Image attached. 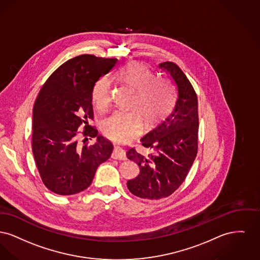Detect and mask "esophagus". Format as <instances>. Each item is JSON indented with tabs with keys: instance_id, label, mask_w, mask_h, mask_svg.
Masks as SVG:
<instances>
[{
	"instance_id": "1",
	"label": "esophagus",
	"mask_w": 260,
	"mask_h": 260,
	"mask_svg": "<svg viewBox=\"0 0 260 260\" xmlns=\"http://www.w3.org/2000/svg\"><path fill=\"white\" fill-rule=\"evenodd\" d=\"M111 157L113 159H120V160H125L126 159V155L124 150L120 147H115L114 150L111 153Z\"/></svg>"
}]
</instances>
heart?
<instances>
[{
  "label": "heart",
  "instance_id": "heart-1",
  "mask_svg": "<svg viewBox=\"0 0 260 260\" xmlns=\"http://www.w3.org/2000/svg\"><path fill=\"white\" fill-rule=\"evenodd\" d=\"M116 80L134 91L129 108L132 110H115L102 122V130L114 141H125L136 136L143 122L150 126L164 118L175 102L172 82L155 74L143 62H130L116 72ZM112 83L102 76L92 88V101L96 109L105 111L111 103Z\"/></svg>",
  "mask_w": 260,
  "mask_h": 260
}]
</instances>
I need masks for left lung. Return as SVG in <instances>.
Segmentation results:
<instances>
[{
  "label": "left lung",
  "instance_id": "left-lung-1",
  "mask_svg": "<svg viewBox=\"0 0 260 260\" xmlns=\"http://www.w3.org/2000/svg\"><path fill=\"white\" fill-rule=\"evenodd\" d=\"M173 78L177 98L165 119L141 139L151 151L144 155L134 148L127 157L140 167V174L127 182L129 191L146 200H159L172 194L182 185L197 156L199 148L198 96L191 82L172 61L159 64Z\"/></svg>",
  "mask_w": 260,
  "mask_h": 260
}]
</instances>
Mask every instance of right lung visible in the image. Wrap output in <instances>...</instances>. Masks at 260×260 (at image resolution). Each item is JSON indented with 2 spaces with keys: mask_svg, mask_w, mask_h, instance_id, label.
<instances>
[{
  "mask_svg": "<svg viewBox=\"0 0 260 260\" xmlns=\"http://www.w3.org/2000/svg\"><path fill=\"white\" fill-rule=\"evenodd\" d=\"M118 63L117 58L93 55L75 56L51 74L43 85L33 108L32 151L42 182L53 192L70 196L86 190L100 164L110 158L113 146L99 135L92 105L96 80ZM84 143H77L78 130Z\"/></svg>",
  "mask_w": 260,
  "mask_h": 260,
  "instance_id": "1",
  "label": "right lung"
}]
</instances>
